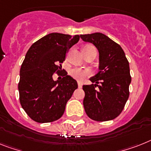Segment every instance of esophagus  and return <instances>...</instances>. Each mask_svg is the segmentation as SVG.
Listing matches in <instances>:
<instances>
[{
	"label": "esophagus",
	"mask_w": 151,
	"mask_h": 151,
	"mask_svg": "<svg viewBox=\"0 0 151 151\" xmlns=\"http://www.w3.org/2000/svg\"><path fill=\"white\" fill-rule=\"evenodd\" d=\"M78 88H81V87L83 86V84H82L80 82H78Z\"/></svg>",
	"instance_id": "1"
}]
</instances>
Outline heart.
<instances>
[{
    "mask_svg": "<svg viewBox=\"0 0 151 151\" xmlns=\"http://www.w3.org/2000/svg\"><path fill=\"white\" fill-rule=\"evenodd\" d=\"M94 48V47L92 45H86L83 48V49L85 50V49H89V48ZM90 73L91 72L89 69L84 68H74L70 71L71 76L77 79V80H83V78L89 76Z\"/></svg>",
    "mask_w": 151,
    "mask_h": 151,
    "instance_id": "heart-1",
    "label": "heart"
}]
</instances>
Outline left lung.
Listing matches in <instances>:
<instances>
[{
    "mask_svg": "<svg viewBox=\"0 0 151 151\" xmlns=\"http://www.w3.org/2000/svg\"><path fill=\"white\" fill-rule=\"evenodd\" d=\"M80 38L93 43L99 53V71L89 78L93 84L83 86L85 111L96 121L115 119L129 98L131 83L129 62L120 45L103 34L80 35Z\"/></svg>",
    "mask_w": 151,
    "mask_h": 151,
    "instance_id": "1",
    "label": "left lung"
}]
</instances>
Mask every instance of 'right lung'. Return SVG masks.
<instances>
[{
	"label": "right lung",
	"instance_id": "obj_1",
	"mask_svg": "<svg viewBox=\"0 0 151 151\" xmlns=\"http://www.w3.org/2000/svg\"><path fill=\"white\" fill-rule=\"evenodd\" d=\"M79 38V35L51 33L28 49L20 70L18 91L22 108L34 121L51 123L63 115L78 84L65 70L61 80L54 81L52 76L60 72L67 51Z\"/></svg>",
	"mask_w": 151,
	"mask_h": 151
}]
</instances>
